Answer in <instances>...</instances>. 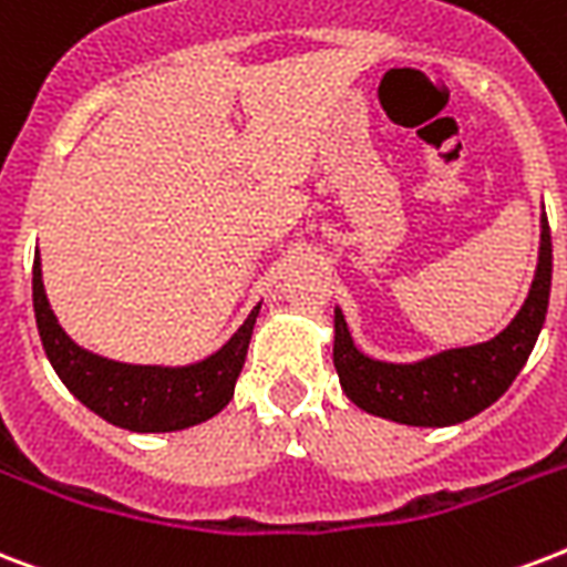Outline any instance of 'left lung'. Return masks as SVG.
<instances>
[{
  "mask_svg": "<svg viewBox=\"0 0 567 567\" xmlns=\"http://www.w3.org/2000/svg\"><path fill=\"white\" fill-rule=\"evenodd\" d=\"M553 279V244L547 216H542V249L529 297L496 339L452 348L422 362L395 365L357 351L344 315L336 309V344L332 362L339 371L344 395L374 416L392 419L401 425L443 427L491 408L517 371L524 369L535 339L547 318Z\"/></svg>",
  "mask_w": 567,
  "mask_h": 567,
  "instance_id": "8db88e82",
  "label": "left lung"
}]
</instances>
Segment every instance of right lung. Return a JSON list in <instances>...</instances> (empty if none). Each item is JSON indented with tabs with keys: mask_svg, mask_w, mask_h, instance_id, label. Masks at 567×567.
<instances>
[{
	"mask_svg": "<svg viewBox=\"0 0 567 567\" xmlns=\"http://www.w3.org/2000/svg\"><path fill=\"white\" fill-rule=\"evenodd\" d=\"M32 300L43 351L64 386L101 419L140 434L181 431L216 416L226 408L235 395L255 318L261 309L255 306L244 327L207 360L166 369V365H127V362L106 360L92 351H82L76 341L68 339L43 293L38 258L32 267Z\"/></svg>",
	"mask_w": 567,
	"mask_h": 567,
	"instance_id": "obj_1",
	"label": "right lung"
}]
</instances>
